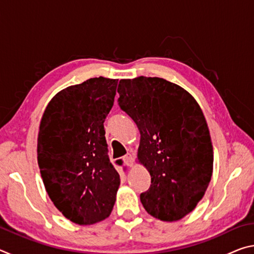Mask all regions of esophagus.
Here are the masks:
<instances>
[{"instance_id": "esophagus-1", "label": "esophagus", "mask_w": 254, "mask_h": 254, "mask_svg": "<svg viewBox=\"0 0 254 254\" xmlns=\"http://www.w3.org/2000/svg\"><path fill=\"white\" fill-rule=\"evenodd\" d=\"M123 160H124V162H126L127 166H128V167L133 166V157H132V154H130V153L127 154V156L123 158Z\"/></svg>"}]
</instances>
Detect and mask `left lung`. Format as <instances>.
I'll list each match as a JSON object with an SVG mask.
<instances>
[{
	"instance_id": "1",
	"label": "left lung",
	"mask_w": 254,
	"mask_h": 254,
	"mask_svg": "<svg viewBox=\"0 0 254 254\" xmlns=\"http://www.w3.org/2000/svg\"><path fill=\"white\" fill-rule=\"evenodd\" d=\"M119 105L140 131L137 160L151 176L140 195L145 210L178 221L194 210L213 174V145L200 106L183 87L159 77L121 79Z\"/></svg>"
}]
</instances>
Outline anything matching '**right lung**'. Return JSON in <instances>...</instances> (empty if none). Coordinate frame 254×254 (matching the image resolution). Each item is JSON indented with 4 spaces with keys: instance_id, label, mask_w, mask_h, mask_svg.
I'll list each match as a JSON object with an SVG mask.
<instances>
[{
    "instance_id": "obj_1",
    "label": "right lung",
    "mask_w": 254,
    "mask_h": 254,
    "mask_svg": "<svg viewBox=\"0 0 254 254\" xmlns=\"http://www.w3.org/2000/svg\"><path fill=\"white\" fill-rule=\"evenodd\" d=\"M118 79L95 77L51 98L38 134V165L51 201L68 220L91 225L110 216L120 175L107 154L104 121ZM121 165V163H120Z\"/></svg>"
}]
</instances>
